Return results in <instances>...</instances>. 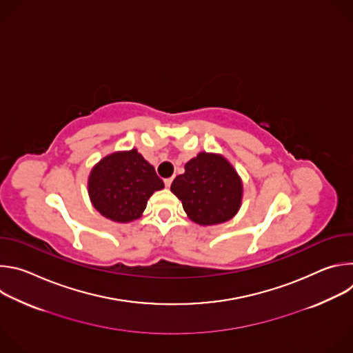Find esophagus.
I'll use <instances>...</instances> for the list:
<instances>
[{
  "label": "esophagus",
  "mask_w": 353,
  "mask_h": 353,
  "mask_svg": "<svg viewBox=\"0 0 353 353\" xmlns=\"http://www.w3.org/2000/svg\"><path fill=\"white\" fill-rule=\"evenodd\" d=\"M172 181H173V177L165 179V185H166V187H170V185H172Z\"/></svg>",
  "instance_id": "obj_1"
}]
</instances>
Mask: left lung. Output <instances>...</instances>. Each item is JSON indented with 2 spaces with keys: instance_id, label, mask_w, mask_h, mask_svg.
<instances>
[{
  "instance_id": "8db88e82",
  "label": "left lung",
  "mask_w": 353,
  "mask_h": 353,
  "mask_svg": "<svg viewBox=\"0 0 353 353\" xmlns=\"http://www.w3.org/2000/svg\"><path fill=\"white\" fill-rule=\"evenodd\" d=\"M170 191L181 201L187 216L201 226L230 221L243 201L239 173L223 155L211 152H199L190 159Z\"/></svg>"
}]
</instances>
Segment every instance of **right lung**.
<instances>
[{"instance_id":"obj_1","label":"right lung","mask_w":353,"mask_h":353,"mask_svg":"<svg viewBox=\"0 0 353 353\" xmlns=\"http://www.w3.org/2000/svg\"><path fill=\"white\" fill-rule=\"evenodd\" d=\"M163 187L154 166L135 148L100 159L88 177V194L94 210L119 223L139 219L150 195Z\"/></svg>"}]
</instances>
